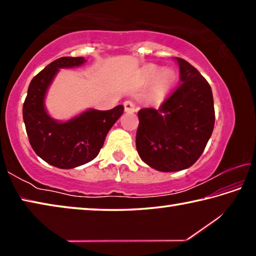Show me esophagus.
<instances>
[{
	"label": "esophagus",
	"instance_id": "1",
	"mask_svg": "<svg viewBox=\"0 0 256 256\" xmlns=\"http://www.w3.org/2000/svg\"><path fill=\"white\" fill-rule=\"evenodd\" d=\"M123 105H124L125 112H134L136 110V102H134L133 100H125Z\"/></svg>",
	"mask_w": 256,
	"mask_h": 256
}]
</instances>
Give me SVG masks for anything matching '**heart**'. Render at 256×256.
Here are the masks:
<instances>
[{
	"label": "heart",
	"instance_id": "b5f03b06",
	"mask_svg": "<svg viewBox=\"0 0 256 256\" xmlns=\"http://www.w3.org/2000/svg\"><path fill=\"white\" fill-rule=\"evenodd\" d=\"M159 73H160V71L157 68H149L148 70H146V76H148V78L151 80L156 79V78L159 76ZM172 79V76L170 74V72H168V71L162 72L158 78V86L160 89L167 88L168 84H170Z\"/></svg>",
	"mask_w": 256,
	"mask_h": 256
}]
</instances>
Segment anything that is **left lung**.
I'll return each instance as SVG.
<instances>
[{"label": "left lung", "mask_w": 256, "mask_h": 256, "mask_svg": "<svg viewBox=\"0 0 256 256\" xmlns=\"http://www.w3.org/2000/svg\"><path fill=\"white\" fill-rule=\"evenodd\" d=\"M182 84L159 110L138 112L136 150L159 172L183 170L200 158L214 126L212 90L196 68L177 58Z\"/></svg>", "instance_id": "8db88e82"}]
</instances>
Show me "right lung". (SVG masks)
I'll return each instance as SVG.
<instances>
[{
    "instance_id": "obj_1",
    "label": "right lung",
    "mask_w": 256,
    "mask_h": 256,
    "mask_svg": "<svg viewBox=\"0 0 256 256\" xmlns=\"http://www.w3.org/2000/svg\"><path fill=\"white\" fill-rule=\"evenodd\" d=\"M84 58H60L34 76L24 102V122L30 146L37 156L62 170L92 162L102 148L108 131L123 114L118 105L110 110H89L66 123L56 122L44 107L46 90L58 68L79 66Z\"/></svg>"
}]
</instances>
